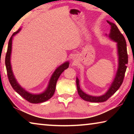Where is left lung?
<instances>
[{
	"mask_svg": "<svg viewBox=\"0 0 134 134\" xmlns=\"http://www.w3.org/2000/svg\"><path fill=\"white\" fill-rule=\"evenodd\" d=\"M107 22L111 26L109 37L117 43L118 53L119 56L118 69L114 80H113L108 92L100 96H92L83 92L80 87L79 80L77 77L76 78V85L79 96L85 100L90 102H103L107 100L110 96H112L119 89L120 86L122 84L125 73L127 68L126 65L128 64V54H127L125 39L124 35L121 33L119 29L118 28L116 25L108 21H107Z\"/></svg>",
	"mask_w": 134,
	"mask_h": 134,
	"instance_id": "left-lung-1",
	"label": "left lung"
}]
</instances>
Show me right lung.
<instances>
[{
	"label": "right lung",
	"instance_id": "add662e5",
	"mask_svg": "<svg viewBox=\"0 0 134 134\" xmlns=\"http://www.w3.org/2000/svg\"><path fill=\"white\" fill-rule=\"evenodd\" d=\"M20 30H21V29H18L16 32H15L13 34L12 37H10L9 41L8 43V50L5 57V65L6 68V71H7V74L9 81L13 89H14L18 94L21 95L22 97H24L26 100L29 102L32 103H38L44 102L48 100V99H50L54 95V92H55V90L57 81L59 77L61 75V74H62L65 70H66L67 68L69 67V62H67L64 63V64L60 65V66L55 70V71L54 72V73L51 76L47 89L45 90L44 92L42 93L38 94H34L26 92V90L24 89L17 82V81L16 80L15 76L13 74L12 67H11L10 64V54L11 51H12L13 37L19 32Z\"/></svg>",
	"mask_w": 134,
	"mask_h": 134
}]
</instances>
